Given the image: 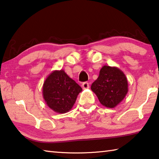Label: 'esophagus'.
I'll use <instances>...</instances> for the list:
<instances>
[{"instance_id":"esophagus-1","label":"esophagus","mask_w":159,"mask_h":159,"mask_svg":"<svg viewBox=\"0 0 159 159\" xmlns=\"http://www.w3.org/2000/svg\"><path fill=\"white\" fill-rule=\"evenodd\" d=\"M89 87H90L89 83H88V82H85L82 84V88H83V89H84V90L88 89V88H89Z\"/></svg>"}]
</instances>
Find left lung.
<instances>
[{"label": "left lung", "mask_w": 159, "mask_h": 159, "mask_svg": "<svg viewBox=\"0 0 159 159\" xmlns=\"http://www.w3.org/2000/svg\"><path fill=\"white\" fill-rule=\"evenodd\" d=\"M91 90L101 104L107 108H114L128 92L127 78L118 67L104 65L100 69L98 78L91 85Z\"/></svg>", "instance_id": "1"}]
</instances>
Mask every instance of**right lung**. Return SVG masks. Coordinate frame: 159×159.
Wrapping results in <instances>:
<instances>
[{
    "label": "right lung",
    "instance_id": "add662e5",
    "mask_svg": "<svg viewBox=\"0 0 159 159\" xmlns=\"http://www.w3.org/2000/svg\"><path fill=\"white\" fill-rule=\"evenodd\" d=\"M82 88L63 69L48 75L43 85V97L48 107L59 114L71 109Z\"/></svg>",
    "mask_w": 159,
    "mask_h": 159
}]
</instances>
